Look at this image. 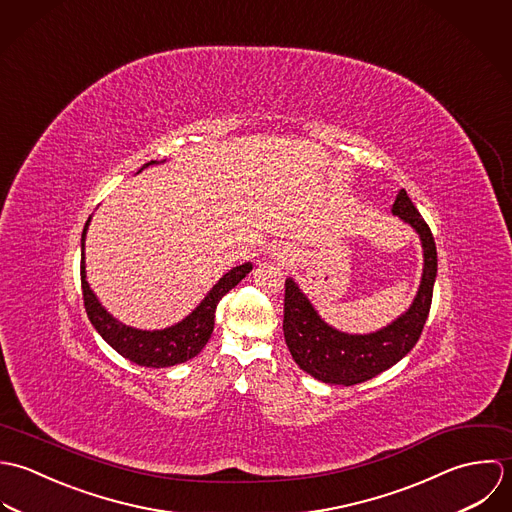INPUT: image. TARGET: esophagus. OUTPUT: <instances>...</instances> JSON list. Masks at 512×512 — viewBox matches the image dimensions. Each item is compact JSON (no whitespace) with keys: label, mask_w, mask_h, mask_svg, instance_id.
Here are the masks:
<instances>
[{"label":"esophagus","mask_w":512,"mask_h":512,"mask_svg":"<svg viewBox=\"0 0 512 512\" xmlns=\"http://www.w3.org/2000/svg\"><path fill=\"white\" fill-rule=\"evenodd\" d=\"M291 251L289 249H285V247H277V249H273V257L279 261V263H287L289 259H291Z\"/></svg>","instance_id":"34e87169"}]
</instances>
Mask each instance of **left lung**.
Returning a JSON list of instances; mask_svg holds the SVG:
<instances>
[{
    "mask_svg": "<svg viewBox=\"0 0 512 512\" xmlns=\"http://www.w3.org/2000/svg\"><path fill=\"white\" fill-rule=\"evenodd\" d=\"M392 213L419 235L423 273L413 303L388 326L370 334L342 332L320 318L293 277L285 281V342L299 368L324 384L354 386L392 368L415 346L427 320L437 277L435 241L406 190L398 192Z\"/></svg>",
    "mask_w": 512,
    "mask_h": 512,
    "instance_id": "8db88e82",
    "label": "left lung"
}]
</instances>
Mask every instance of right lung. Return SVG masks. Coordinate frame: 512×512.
Listing matches in <instances>:
<instances>
[{"label":"right lung","mask_w":512,"mask_h":512,"mask_svg":"<svg viewBox=\"0 0 512 512\" xmlns=\"http://www.w3.org/2000/svg\"><path fill=\"white\" fill-rule=\"evenodd\" d=\"M166 162V160H162ZM162 162H148L144 164L138 172L152 164H162ZM91 217L85 223L83 235H81V285H83V299H85V308L91 324L95 330L101 334L106 344H110L120 356L128 358L130 362L144 366V368H168L182 364L202 352L215 324V308L221 301L223 295H227L233 287L245 279L253 265L243 263L227 271L204 297V301L194 308L186 318L180 322L162 328V330H142L128 326L120 320H116L106 308L101 305L99 297L91 289L87 281V269H85V239H87V229H89Z\"/></svg>","instance_id":"add662e5"}]
</instances>
